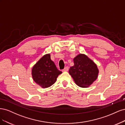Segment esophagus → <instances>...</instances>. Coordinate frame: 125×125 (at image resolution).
<instances>
[{"instance_id":"esophagus-1","label":"esophagus","mask_w":125,"mask_h":125,"mask_svg":"<svg viewBox=\"0 0 125 125\" xmlns=\"http://www.w3.org/2000/svg\"><path fill=\"white\" fill-rule=\"evenodd\" d=\"M68 70H69V68H68V67L66 66V67H65V68H64L63 70V71H68Z\"/></svg>"}]
</instances>
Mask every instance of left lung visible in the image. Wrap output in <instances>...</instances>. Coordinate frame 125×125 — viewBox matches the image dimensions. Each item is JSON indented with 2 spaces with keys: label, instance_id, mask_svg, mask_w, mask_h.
<instances>
[{
  "label": "left lung",
  "instance_id": "left-lung-1",
  "mask_svg": "<svg viewBox=\"0 0 125 125\" xmlns=\"http://www.w3.org/2000/svg\"><path fill=\"white\" fill-rule=\"evenodd\" d=\"M74 66L70 67L69 73L75 83L86 88L90 86L96 79L99 70L96 64L83 54H79L74 59Z\"/></svg>",
  "mask_w": 125,
  "mask_h": 125
}]
</instances>
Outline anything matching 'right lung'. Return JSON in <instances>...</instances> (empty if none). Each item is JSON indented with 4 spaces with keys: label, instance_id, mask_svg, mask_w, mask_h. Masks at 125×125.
<instances>
[{
    "label": "right lung",
    "instance_id": "add662e5",
    "mask_svg": "<svg viewBox=\"0 0 125 125\" xmlns=\"http://www.w3.org/2000/svg\"><path fill=\"white\" fill-rule=\"evenodd\" d=\"M62 72L57 69L54 63L51 60L50 54L43 55L36 63L31 71L34 82L43 88L54 84L58 76Z\"/></svg>",
    "mask_w": 125,
    "mask_h": 125
}]
</instances>
